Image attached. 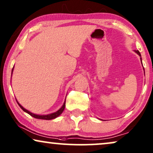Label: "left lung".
Listing matches in <instances>:
<instances>
[{
	"label": "left lung",
	"instance_id": "8db88e82",
	"mask_svg": "<svg viewBox=\"0 0 153 153\" xmlns=\"http://www.w3.org/2000/svg\"><path fill=\"white\" fill-rule=\"evenodd\" d=\"M135 52H136V53H137V54H138V55H139L140 56H140V54L139 51H138V50H136V51H135ZM140 60H141V59H140Z\"/></svg>",
	"mask_w": 153,
	"mask_h": 153
}]
</instances>
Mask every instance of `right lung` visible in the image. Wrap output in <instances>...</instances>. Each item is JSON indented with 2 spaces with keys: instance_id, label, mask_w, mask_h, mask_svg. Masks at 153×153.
I'll return each mask as SVG.
<instances>
[{
  "instance_id": "1",
  "label": "right lung",
  "mask_w": 153,
  "mask_h": 153,
  "mask_svg": "<svg viewBox=\"0 0 153 153\" xmlns=\"http://www.w3.org/2000/svg\"><path fill=\"white\" fill-rule=\"evenodd\" d=\"M14 68V67H13ZM13 70H12V73H13ZM18 105H19L20 108L23 110V111L24 112H26V113H27L28 114H29L30 115H31L32 117H35V118H37V119H41V120H52V119H54V118L57 117L58 116H59L62 113V112L64 111V110L65 108V105H66V101H65V102L64 103V105H62V107L59 110V111H57L56 112H55V113H51V114H49V115H36V114H33L32 113H30V112H29L28 111H27V110L24 108H23L22 106L21 105L19 104V103L17 102Z\"/></svg>"
}]
</instances>
